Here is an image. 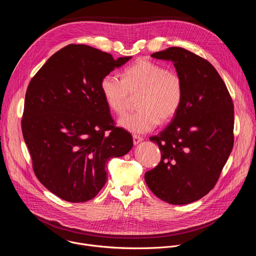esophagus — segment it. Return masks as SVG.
Here are the masks:
<instances>
[{
    "mask_svg": "<svg viewBox=\"0 0 256 256\" xmlns=\"http://www.w3.org/2000/svg\"><path fill=\"white\" fill-rule=\"evenodd\" d=\"M142 136H138V134H134V136H132V142H134V144H138V142H142Z\"/></svg>",
    "mask_w": 256,
    "mask_h": 256,
    "instance_id": "esophagus-1",
    "label": "esophagus"
}]
</instances>
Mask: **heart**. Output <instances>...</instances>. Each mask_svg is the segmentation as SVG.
Listing matches in <instances>:
<instances>
[{"label":"heart","mask_w":256,"mask_h":256,"mask_svg":"<svg viewBox=\"0 0 256 256\" xmlns=\"http://www.w3.org/2000/svg\"><path fill=\"white\" fill-rule=\"evenodd\" d=\"M100 88L109 109L118 116L126 112L132 96L138 95V110L120 120L122 128L136 134L154 130L160 120H171L180 109L184 91L177 72L148 60L126 68L122 78L114 74L104 76Z\"/></svg>","instance_id":"1"}]
</instances>
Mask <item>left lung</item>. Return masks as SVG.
<instances>
[{"label": "left lung", "instance_id": "left-lung-1", "mask_svg": "<svg viewBox=\"0 0 256 256\" xmlns=\"http://www.w3.org/2000/svg\"><path fill=\"white\" fill-rule=\"evenodd\" d=\"M172 60L184 81V100L172 122L150 140L161 150L160 163L144 174L160 200L186 204L208 194L234 144V104L214 66L182 48L152 54Z\"/></svg>", "mask_w": 256, "mask_h": 256}]
</instances>
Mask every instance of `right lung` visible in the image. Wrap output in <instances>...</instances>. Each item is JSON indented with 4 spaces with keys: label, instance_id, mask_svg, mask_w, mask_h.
Instances as JSON below:
<instances>
[{
    "label": "right lung",
    "instance_id": "add662e5",
    "mask_svg": "<svg viewBox=\"0 0 256 256\" xmlns=\"http://www.w3.org/2000/svg\"><path fill=\"white\" fill-rule=\"evenodd\" d=\"M130 56L68 44L31 79L21 120L32 168L54 194L70 202L92 200L106 182V163L132 148V134L114 124L100 83Z\"/></svg>",
    "mask_w": 256,
    "mask_h": 256
}]
</instances>
